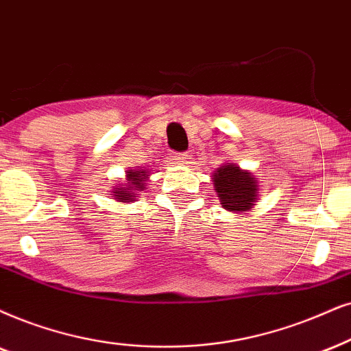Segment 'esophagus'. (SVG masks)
Masks as SVG:
<instances>
[{
    "mask_svg": "<svg viewBox=\"0 0 351 351\" xmlns=\"http://www.w3.org/2000/svg\"><path fill=\"white\" fill-rule=\"evenodd\" d=\"M188 157L189 155L188 154H184V152H181V154H178V152H171L170 154V158L175 163H184L186 160H188Z\"/></svg>",
    "mask_w": 351,
    "mask_h": 351,
    "instance_id": "1",
    "label": "esophagus"
}]
</instances>
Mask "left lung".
Wrapping results in <instances>:
<instances>
[{"label":"left lung","mask_w":351,"mask_h":351,"mask_svg":"<svg viewBox=\"0 0 351 351\" xmlns=\"http://www.w3.org/2000/svg\"><path fill=\"white\" fill-rule=\"evenodd\" d=\"M212 181L221 207L227 210L245 214L256 206L259 186L252 173L228 163L217 168Z\"/></svg>","instance_id":"left-lung-1"}]
</instances>
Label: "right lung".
<instances>
[{
  "instance_id": "1",
  "label": "right lung",
  "mask_w": 351,
  "mask_h": 351,
  "mask_svg": "<svg viewBox=\"0 0 351 351\" xmlns=\"http://www.w3.org/2000/svg\"><path fill=\"white\" fill-rule=\"evenodd\" d=\"M149 173L147 170H128L126 171V183L119 184L118 188L113 191V197L119 202H130L136 199V193L144 189L145 183H147Z\"/></svg>"
}]
</instances>
